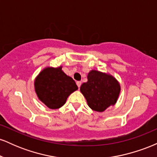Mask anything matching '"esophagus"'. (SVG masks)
Masks as SVG:
<instances>
[{
  "label": "esophagus",
  "instance_id": "obj_1",
  "mask_svg": "<svg viewBox=\"0 0 157 157\" xmlns=\"http://www.w3.org/2000/svg\"><path fill=\"white\" fill-rule=\"evenodd\" d=\"M81 84H82V82H81V81H77V86H78L79 89H80Z\"/></svg>",
  "mask_w": 157,
  "mask_h": 157
}]
</instances>
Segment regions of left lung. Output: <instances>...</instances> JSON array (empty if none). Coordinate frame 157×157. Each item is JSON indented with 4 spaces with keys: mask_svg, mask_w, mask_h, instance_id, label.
I'll list each match as a JSON object with an SVG mask.
<instances>
[{
    "mask_svg": "<svg viewBox=\"0 0 157 157\" xmlns=\"http://www.w3.org/2000/svg\"><path fill=\"white\" fill-rule=\"evenodd\" d=\"M87 78V82L81 85L80 91L91 109L102 112L116 103L120 92V86L114 77L92 70L89 73Z\"/></svg>",
    "mask_w": 157,
    "mask_h": 157,
    "instance_id": "1",
    "label": "left lung"
}]
</instances>
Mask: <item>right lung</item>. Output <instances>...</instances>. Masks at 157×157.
<instances>
[{
  "label": "right lung",
  "instance_id": "obj_1",
  "mask_svg": "<svg viewBox=\"0 0 157 157\" xmlns=\"http://www.w3.org/2000/svg\"><path fill=\"white\" fill-rule=\"evenodd\" d=\"M35 89L37 97L47 107L57 109L66 103L68 97L78 89L75 81L58 68L48 67L36 77Z\"/></svg>",
  "mask_w": 157,
  "mask_h": 157
}]
</instances>
